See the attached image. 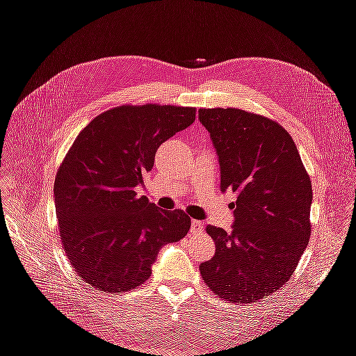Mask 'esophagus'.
<instances>
[{
  "mask_svg": "<svg viewBox=\"0 0 356 356\" xmlns=\"http://www.w3.org/2000/svg\"><path fill=\"white\" fill-rule=\"evenodd\" d=\"M203 230V222L197 221V220H193L191 221V232L193 233H202Z\"/></svg>",
  "mask_w": 356,
  "mask_h": 356,
  "instance_id": "34e87169",
  "label": "esophagus"
}]
</instances>
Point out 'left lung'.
<instances>
[{"label": "left lung", "mask_w": 356, "mask_h": 356, "mask_svg": "<svg viewBox=\"0 0 356 356\" xmlns=\"http://www.w3.org/2000/svg\"><path fill=\"white\" fill-rule=\"evenodd\" d=\"M218 154L221 191L236 193L232 233L207 225L215 255L199 270L220 298L254 303L294 273L310 238L312 182L293 138L238 108H200Z\"/></svg>", "instance_id": "1"}]
</instances>
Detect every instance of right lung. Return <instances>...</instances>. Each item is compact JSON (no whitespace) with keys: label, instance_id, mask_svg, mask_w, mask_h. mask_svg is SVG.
I'll return each mask as SVG.
<instances>
[{"label":"right lung","instance_id":"add662e5","mask_svg":"<svg viewBox=\"0 0 356 356\" xmlns=\"http://www.w3.org/2000/svg\"><path fill=\"white\" fill-rule=\"evenodd\" d=\"M196 118V108L123 105L99 114L79 134L55 179L63 250L90 286L124 293L152 275L160 248L188 233L181 211L136 196L157 148Z\"/></svg>","mask_w":356,"mask_h":356}]
</instances>
